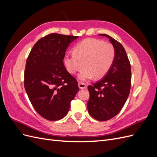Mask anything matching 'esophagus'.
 Wrapping results in <instances>:
<instances>
[{"label":"esophagus","mask_w":157,"mask_h":157,"mask_svg":"<svg viewBox=\"0 0 157 157\" xmlns=\"http://www.w3.org/2000/svg\"><path fill=\"white\" fill-rule=\"evenodd\" d=\"M78 87L80 89H84V88H86L87 86L86 85V84L82 83V82H78Z\"/></svg>","instance_id":"1"}]
</instances>
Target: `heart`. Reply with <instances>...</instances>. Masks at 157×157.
I'll use <instances>...</instances> for the list:
<instances>
[{"mask_svg": "<svg viewBox=\"0 0 157 157\" xmlns=\"http://www.w3.org/2000/svg\"><path fill=\"white\" fill-rule=\"evenodd\" d=\"M73 54L66 55L63 62L71 74H75L83 68L78 75L81 81L105 77L111 69L115 58L113 44L96 39H86L76 44Z\"/></svg>", "mask_w": 157, "mask_h": 157, "instance_id": "b5f03b06", "label": "heart"}]
</instances>
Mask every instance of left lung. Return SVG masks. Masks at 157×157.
Here are the masks:
<instances>
[{
	"label": "left lung",
	"instance_id": "obj_1",
	"mask_svg": "<svg viewBox=\"0 0 157 157\" xmlns=\"http://www.w3.org/2000/svg\"><path fill=\"white\" fill-rule=\"evenodd\" d=\"M115 49V58L109 73L99 81L88 86V113L95 119L105 121L119 113L129 96L131 86V67L122 45L105 34Z\"/></svg>",
	"mask_w": 157,
	"mask_h": 157
}]
</instances>
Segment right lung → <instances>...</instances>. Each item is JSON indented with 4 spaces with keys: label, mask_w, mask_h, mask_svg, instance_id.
I'll return each mask as SVG.
<instances>
[{
    "label": "right lung",
    "mask_w": 157,
    "mask_h": 157,
    "mask_svg": "<svg viewBox=\"0 0 157 157\" xmlns=\"http://www.w3.org/2000/svg\"><path fill=\"white\" fill-rule=\"evenodd\" d=\"M78 37L51 33L36 42L27 58L25 91L36 111L45 119L55 121L66 116L79 90L63 64L67 48Z\"/></svg>",
    "instance_id": "right-lung-1"
}]
</instances>
